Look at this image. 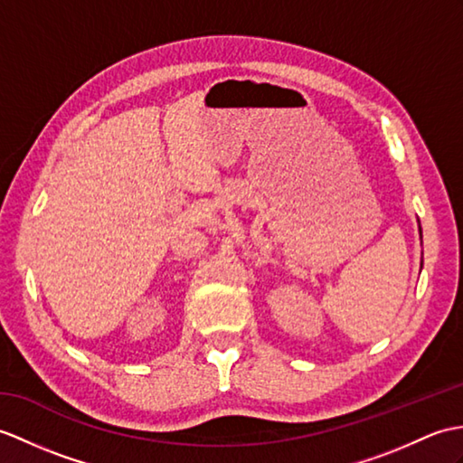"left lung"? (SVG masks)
Segmentation results:
<instances>
[{
    "label": "left lung",
    "instance_id": "obj_1",
    "mask_svg": "<svg viewBox=\"0 0 463 463\" xmlns=\"http://www.w3.org/2000/svg\"><path fill=\"white\" fill-rule=\"evenodd\" d=\"M420 236H422V231H420Z\"/></svg>",
    "mask_w": 463,
    "mask_h": 463
}]
</instances>
